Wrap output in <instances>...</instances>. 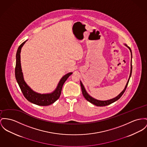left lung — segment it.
I'll list each match as a JSON object with an SVG mask.
<instances>
[{"label":"left lung","instance_id":"obj_1","mask_svg":"<svg viewBox=\"0 0 147 147\" xmlns=\"http://www.w3.org/2000/svg\"><path fill=\"white\" fill-rule=\"evenodd\" d=\"M124 45L125 46H127V48L129 49L130 51V53H131V59H132V53H131V50L130 49V48L129 47H128L127 45L126 44H124ZM130 75H129V79L127 80V83L125 85V88H124V90L117 95V96H116L115 98H111V99H110V100H104V101H102V100H97L95 98H92V96H91L87 92V91H86L85 88L84 86L83 85L82 82L80 81V85H81V90H82V93L83 94V96H84V98H85L88 101H89L90 102L93 104L94 105H96V106H98V107H104V106H107L108 105H110L113 102H114L115 101H117V100H119L120 98H121V96L123 95V94L124 93L127 87V84H128V82H129V81L130 80V78L131 77V72H132V65H131V61H130Z\"/></svg>","mask_w":147,"mask_h":147}]
</instances>
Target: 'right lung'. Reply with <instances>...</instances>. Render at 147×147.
Masks as SVG:
<instances>
[{
	"label": "right lung",
	"instance_id": "obj_1",
	"mask_svg": "<svg viewBox=\"0 0 147 147\" xmlns=\"http://www.w3.org/2000/svg\"><path fill=\"white\" fill-rule=\"evenodd\" d=\"M27 40L24 41L20 45L17 52L16 65L15 69L16 78L23 95L28 101L39 106H48L54 103L59 99L64 83L69 76L72 74V72H69L64 75L59 81L56 88L51 93L42 94L34 91L24 81L20 63L21 49Z\"/></svg>",
	"mask_w": 147,
	"mask_h": 147
}]
</instances>
